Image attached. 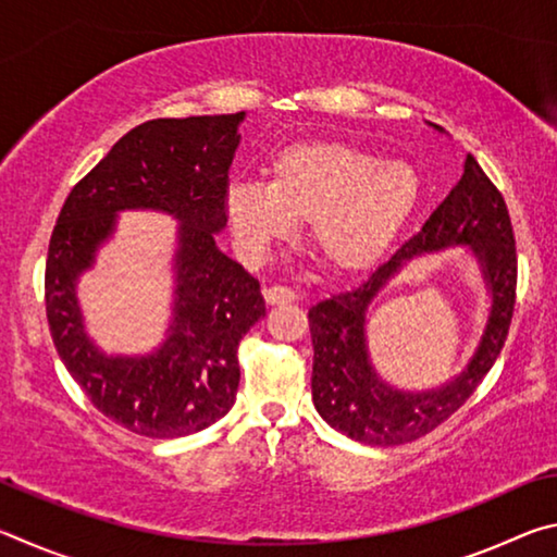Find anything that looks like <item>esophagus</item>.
I'll list each match as a JSON object with an SVG mask.
<instances>
[{
  "instance_id": "esophagus-1",
  "label": "esophagus",
  "mask_w": 557,
  "mask_h": 557,
  "mask_svg": "<svg viewBox=\"0 0 557 557\" xmlns=\"http://www.w3.org/2000/svg\"><path fill=\"white\" fill-rule=\"evenodd\" d=\"M262 297H265V301L270 307L275 305H287V301H295L297 295L292 292L289 287H282V285H275V287H265L262 289Z\"/></svg>"
}]
</instances>
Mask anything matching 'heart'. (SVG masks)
I'll list each match as a JSON object with an SVG mask.
<instances>
[{
  "label": "heart",
  "mask_w": 557,
  "mask_h": 557,
  "mask_svg": "<svg viewBox=\"0 0 557 557\" xmlns=\"http://www.w3.org/2000/svg\"><path fill=\"white\" fill-rule=\"evenodd\" d=\"M420 194V174L403 159L319 139L272 157L268 184H231L225 215L240 252L256 262L309 221L314 256L346 275L383 258L418 209Z\"/></svg>",
  "instance_id": "obj_1"
}]
</instances>
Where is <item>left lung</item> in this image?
<instances>
[{
    "instance_id": "8db88e82",
    "label": "left lung",
    "mask_w": 557,
    "mask_h": 557,
    "mask_svg": "<svg viewBox=\"0 0 557 557\" xmlns=\"http://www.w3.org/2000/svg\"><path fill=\"white\" fill-rule=\"evenodd\" d=\"M442 132V127L432 125ZM469 244L485 275L493 307L468 369L440 389H393L374 373L364 344V312L372 297L410 259ZM516 240L506 201L471 154L465 172L418 235L398 248L361 285L309 309L312 332V400L342 435L373 447L405 445L455 414L502 354L516 305Z\"/></svg>"
}]
</instances>
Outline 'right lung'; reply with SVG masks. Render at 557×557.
<instances>
[{"mask_svg":"<svg viewBox=\"0 0 557 557\" xmlns=\"http://www.w3.org/2000/svg\"><path fill=\"white\" fill-rule=\"evenodd\" d=\"M245 112L162 117L129 129L73 186L46 260V317L73 381L135 435L172 440L211 428L233 408L238 344L265 317L260 282L215 245L225 228L228 169ZM149 208L180 221L173 324L145 357H108L85 334L74 285L120 210Z\"/></svg>","mask_w":557,"mask_h":557,"instance_id":"1","label":"right lung"}]
</instances>
